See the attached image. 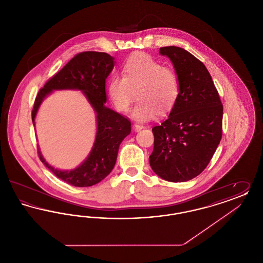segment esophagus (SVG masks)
<instances>
[{
    "instance_id": "esophagus-1",
    "label": "esophagus",
    "mask_w": 263,
    "mask_h": 263,
    "mask_svg": "<svg viewBox=\"0 0 263 263\" xmlns=\"http://www.w3.org/2000/svg\"><path fill=\"white\" fill-rule=\"evenodd\" d=\"M143 128H144L143 124H141V123H134V129H135V131H140V130H142Z\"/></svg>"
}]
</instances>
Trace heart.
Segmentation results:
<instances>
[{
	"label": "heart",
	"instance_id": "1",
	"mask_svg": "<svg viewBox=\"0 0 263 263\" xmlns=\"http://www.w3.org/2000/svg\"><path fill=\"white\" fill-rule=\"evenodd\" d=\"M137 92L138 102L132 115L147 121L158 113L171 111L179 97V79L175 69L163 66L149 54L139 53L123 65L122 76L113 75L107 93L114 108L127 112Z\"/></svg>",
	"mask_w": 263,
	"mask_h": 263
}]
</instances>
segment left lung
Wrapping results in <instances>:
<instances>
[{"label": "left lung", "mask_w": 263, "mask_h": 263, "mask_svg": "<svg viewBox=\"0 0 263 263\" xmlns=\"http://www.w3.org/2000/svg\"><path fill=\"white\" fill-rule=\"evenodd\" d=\"M179 79V97L166 120L153 127L152 170L164 180L187 181L206 168L222 138L223 104L205 65L188 51L161 47Z\"/></svg>", "instance_id": "left-lung-1"}]
</instances>
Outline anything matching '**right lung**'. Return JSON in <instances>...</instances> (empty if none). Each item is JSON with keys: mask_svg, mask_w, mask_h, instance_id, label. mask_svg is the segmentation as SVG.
<instances>
[{"mask_svg": "<svg viewBox=\"0 0 263 263\" xmlns=\"http://www.w3.org/2000/svg\"><path fill=\"white\" fill-rule=\"evenodd\" d=\"M113 66L114 58L105 52H81L39 89L33 104V125L39 105L54 89L82 90L97 112L98 131L95 145L88 159L75 170L65 172L54 168L45 162L37 147L38 157L45 166L58 178L77 187L95 185L110 174L116 163L119 146L131 132L129 118L104 106L105 80Z\"/></svg>", "mask_w": 263, "mask_h": 263, "instance_id": "obj_1", "label": "right lung"}]
</instances>
